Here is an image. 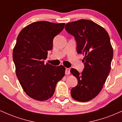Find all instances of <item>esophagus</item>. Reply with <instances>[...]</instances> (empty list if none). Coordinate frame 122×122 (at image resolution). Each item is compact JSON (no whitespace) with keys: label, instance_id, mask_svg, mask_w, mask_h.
I'll return each instance as SVG.
<instances>
[{"label":"esophagus","instance_id":"1","mask_svg":"<svg viewBox=\"0 0 122 122\" xmlns=\"http://www.w3.org/2000/svg\"><path fill=\"white\" fill-rule=\"evenodd\" d=\"M65 74L68 75L70 74V69L69 68H66L65 69Z\"/></svg>","mask_w":122,"mask_h":122}]
</instances>
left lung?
<instances>
[{
	"label": "left lung",
	"instance_id": "8db88e82",
	"mask_svg": "<svg viewBox=\"0 0 122 122\" xmlns=\"http://www.w3.org/2000/svg\"><path fill=\"white\" fill-rule=\"evenodd\" d=\"M65 29L75 37L77 53L84 56L82 73L71 70L78 80L71 96L77 101L88 102L100 93L110 72L113 49L110 37L103 27L87 19L67 23Z\"/></svg>",
	"mask_w": 122,
	"mask_h": 122
}]
</instances>
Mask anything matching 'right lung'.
<instances>
[{"instance_id": "add662e5", "label": "right lung", "mask_w": 122, "mask_h": 122, "mask_svg": "<svg viewBox=\"0 0 122 122\" xmlns=\"http://www.w3.org/2000/svg\"><path fill=\"white\" fill-rule=\"evenodd\" d=\"M65 23L47 21L33 22L19 33L12 53L15 71L26 93L38 101L51 98L57 82L65 76V68L46 63L47 51L52 49L54 38L62 31Z\"/></svg>"}]
</instances>
